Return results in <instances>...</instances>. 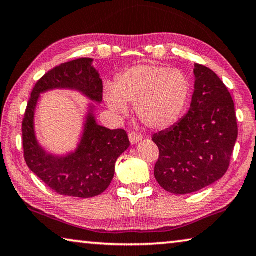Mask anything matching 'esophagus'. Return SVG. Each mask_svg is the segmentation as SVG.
Segmentation results:
<instances>
[{"label": "esophagus", "instance_id": "34e87169", "mask_svg": "<svg viewBox=\"0 0 256 256\" xmlns=\"http://www.w3.org/2000/svg\"><path fill=\"white\" fill-rule=\"evenodd\" d=\"M128 139H130V142H131L132 144H136L139 142L141 139H142V136L139 134V133L134 132V131H132V132H130Z\"/></svg>", "mask_w": 256, "mask_h": 256}]
</instances>
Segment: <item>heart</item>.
I'll return each mask as SVG.
<instances>
[{"instance_id": "1", "label": "heart", "mask_w": 256, "mask_h": 256, "mask_svg": "<svg viewBox=\"0 0 256 256\" xmlns=\"http://www.w3.org/2000/svg\"><path fill=\"white\" fill-rule=\"evenodd\" d=\"M190 93L188 77L180 70L142 64L118 75L116 85L104 88V98L114 112L126 115L134 104L136 116L150 128L163 130L179 120Z\"/></svg>"}]
</instances>
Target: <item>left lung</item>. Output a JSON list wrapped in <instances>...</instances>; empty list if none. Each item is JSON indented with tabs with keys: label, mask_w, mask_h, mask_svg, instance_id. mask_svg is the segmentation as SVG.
Returning <instances> with one entry per match:
<instances>
[{
	"label": "left lung",
	"mask_w": 256,
	"mask_h": 256,
	"mask_svg": "<svg viewBox=\"0 0 256 256\" xmlns=\"http://www.w3.org/2000/svg\"><path fill=\"white\" fill-rule=\"evenodd\" d=\"M189 112L176 125L152 136L160 149L155 178L176 194L198 192L228 171L238 136L234 104L210 68L196 64Z\"/></svg>",
	"instance_id": "left-lung-1"
}]
</instances>
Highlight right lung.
<instances>
[{
    "label": "right lung",
    "instance_id": "add662e5",
    "mask_svg": "<svg viewBox=\"0 0 256 256\" xmlns=\"http://www.w3.org/2000/svg\"><path fill=\"white\" fill-rule=\"evenodd\" d=\"M92 62L91 58H80L48 72L35 84L22 120L24 157L27 166L48 188L64 196L91 198L102 194L115 174L117 158L130 146L124 130H109L96 124L93 104L74 152L66 156L52 155L36 139L34 116L40 93L70 88L83 93L94 102L102 101V80Z\"/></svg>",
    "mask_w": 256,
    "mask_h": 256
}]
</instances>
